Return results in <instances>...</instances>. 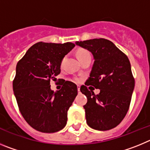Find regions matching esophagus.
<instances>
[{"label": "esophagus", "instance_id": "34e87169", "mask_svg": "<svg viewBox=\"0 0 150 150\" xmlns=\"http://www.w3.org/2000/svg\"><path fill=\"white\" fill-rule=\"evenodd\" d=\"M77 90H78V92H80V88H79V86H78Z\"/></svg>", "mask_w": 150, "mask_h": 150}]
</instances>
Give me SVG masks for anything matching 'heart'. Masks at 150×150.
Segmentation results:
<instances>
[{"instance_id":"b5f03b06","label":"heart","mask_w":150,"mask_h":150,"mask_svg":"<svg viewBox=\"0 0 150 150\" xmlns=\"http://www.w3.org/2000/svg\"><path fill=\"white\" fill-rule=\"evenodd\" d=\"M90 55L89 52L86 50H84V49L79 50L77 52V55H78V58H79V59H80V58H82V57H83V56H86V55ZM64 59H65V58H64V59H62V64L64 63ZM74 81L79 82L80 81V78L75 77L74 78Z\"/></svg>"}]
</instances>
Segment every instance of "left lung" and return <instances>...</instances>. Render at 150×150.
<instances>
[{"instance_id": "8db88e82", "label": "left lung", "mask_w": 150, "mask_h": 150, "mask_svg": "<svg viewBox=\"0 0 150 150\" xmlns=\"http://www.w3.org/2000/svg\"><path fill=\"white\" fill-rule=\"evenodd\" d=\"M76 44L91 52L95 59L90 77L86 86L80 87L88 98L83 106L87 124L99 131L112 129L122 121L132 100L134 78L129 59L114 43L104 38L76 41ZM88 85L99 88L100 93L95 95Z\"/></svg>"}]
</instances>
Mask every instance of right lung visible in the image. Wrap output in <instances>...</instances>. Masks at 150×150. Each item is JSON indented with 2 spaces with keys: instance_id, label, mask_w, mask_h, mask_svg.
Returning a JSON list of instances; mask_svg holds the SVG:
<instances>
[{
  "instance_id": "obj_1",
  "label": "right lung",
  "mask_w": 150,
  "mask_h": 150,
  "mask_svg": "<svg viewBox=\"0 0 150 150\" xmlns=\"http://www.w3.org/2000/svg\"><path fill=\"white\" fill-rule=\"evenodd\" d=\"M74 46L70 42H39L17 63L13 88L18 109L28 124L38 132L54 133L67 124V110L77 95V86L63 79L62 88L53 91L50 81L56 79L62 60Z\"/></svg>"
}]
</instances>
